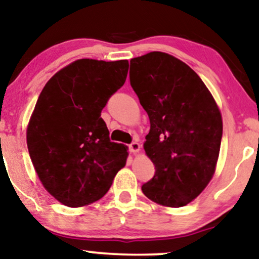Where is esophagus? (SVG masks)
Here are the masks:
<instances>
[{"label":"esophagus","mask_w":259,"mask_h":259,"mask_svg":"<svg viewBox=\"0 0 259 259\" xmlns=\"http://www.w3.org/2000/svg\"><path fill=\"white\" fill-rule=\"evenodd\" d=\"M130 151L133 154H137L140 151V144L139 143H132L130 145Z\"/></svg>","instance_id":"obj_1"}]
</instances>
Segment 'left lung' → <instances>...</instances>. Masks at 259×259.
Here are the masks:
<instances>
[{
	"label": "left lung",
	"instance_id": "1",
	"mask_svg": "<svg viewBox=\"0 0 259 259\" xmlns=\"http://www.w3.org/2000/svg\"><path fill=\"white\" fill-rule=\"evenodd\" d=\"M130 79L151 125L144 150L156 174L143 184L144 195L163 207L186 206L215 172L223 137L219 107L199 75L167 53L131 59Z\"/></svg>",
	"mask_w": 259,
	"mask_h": 259
}]
</instances>
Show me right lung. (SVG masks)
<instances>
[{
  "mask_svg": "<svg viewBox=\"0 0 259 259\" xmlns=\"http://www.w3.org/2000/svg\"><path fill=\"white\" fill-rule=\"evenodd\" d=\"M127 72L128 60L77 59L40 93L27 125V146L40 182L64 206L100 200L126 165L128 147L110 142L101 112Z\"/></svg>",
  "mask_w": 259,
  "mask_h": 259,
  "instance_id": "obj_1",
  "label": "right lung"
}]
</instances>
